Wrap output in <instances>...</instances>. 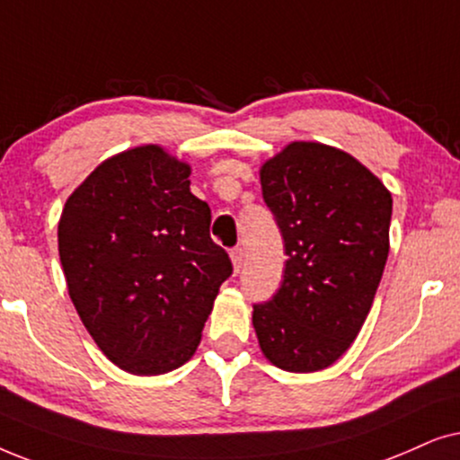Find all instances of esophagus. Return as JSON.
Segmentation results:
<instances>
[{
	"mask_svg": "<svg viewBox=\"0 0 460 460\" xmlns=\"http://www.w3.org/2000/svg\"><path fill=\"white\" fill-rule=\"evenodd\" d=\"M243 259H246V254H243L242 246H235L231 250V261H234V269L237 273H240V269L243 267Z\"/></svg>",
	"mask_w": 460,
	"mask_h": 460,
	"instance_id": "obj_1",
	"label": "esophagus"
}]
</instances>
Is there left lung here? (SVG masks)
<instances>
[{
  "label": "left lung",
  "mask_w": 460,
  "mask_h": 460,
  "mask_svg": "<svg viewBox=\"0 0 460 460\" xmlns=\"http://www.w3.org/2000/svg\"><path fill=\"white\" fill-rule=\"evenodd\" d=\"M262 199L284 237L278 292L254 303L269 362L328 368L362 330L389 254L391 193L345 151L292 143L261 168Z\"/></svg>",
  "instance_id": "obj_1"
}]
</instances>
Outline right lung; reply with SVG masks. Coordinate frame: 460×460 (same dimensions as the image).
Instances as JSON below:
<instances>
[{
	"label": "right lung",
	"instance_id": "obj_1",
	"mask_svg": "<svg viewBox=\"0 0 460 460\" xmlns=\"http://www.w3.org/2000/svg\"><path fill=\"white\" fill-rule=\"evenodd\" d=\"M189 174L157 145L124 151L71 193L58 223L71 301L101 351L132 375L185 364L234 273Z\"/></svg>",
	"mask_w": 460,
	"mask_h": 460
}]
</instances>
